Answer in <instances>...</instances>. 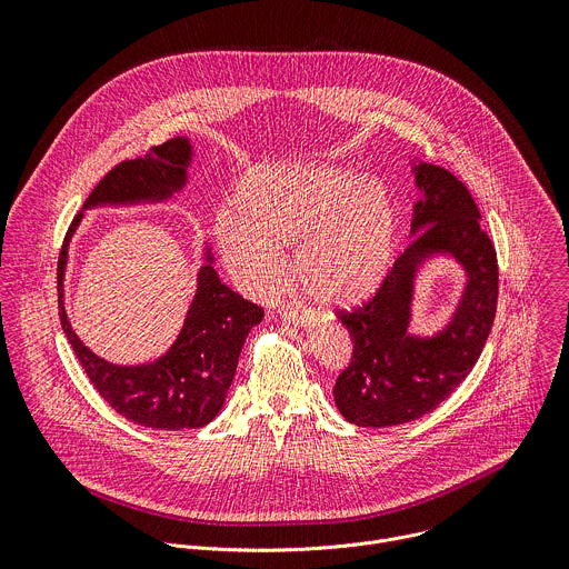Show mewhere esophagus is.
<instances>
[{"instance_id":"1","label":"esophagus","mask_w":569,"mask_h":569,"mask_svg":"<svg viewBox=\"0 0 569 569\" xmlns=\"http://www.w3.org/2000/svg\"><path fill=\"white\" fill-rule=\"evenodd\" d=\"M279 315L286 323H290V327H308V323H310V312L299 310V308H288L286 306V308L279 310Z\"/></svg>"}]
</instances>
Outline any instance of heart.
Here are the masks:
<instances>
[{
    "mask_svg": "<svg viewBox=\"0 0 569 569\" xmlns=\"http://www.w3.org/2000/svg\"><path fill=\"white\" fill-rule=\"evenodd\" d=\"M233 213L213 224L216 250L233 281L268 295L295 250L301 288L327 308H353L385 283L396 257V211L367 176L333 167H270L242 180Z\"/></svg>",
    "mask_w": 569,
    "mask_h": 569,
    "instance_id": "heart-1",
    "label": "heart"
}]
</instances>
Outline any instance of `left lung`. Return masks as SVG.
I'll list each match as a JSON object with an SVG mask.
<instances>
[{
    "mask_svg": "<svg viewBox=\"0 0 569 569\" xmlns=\"http://www.w3.org/2000/svg\"><path fill=\"white\" fill-rule=\"evenodd\" d=\"M421 200L412 213V242L380 290L351 312L340 310L353 358L336 380L340 415L360 428H389L437 410L472 371L489 340L498 308V254L479 227V209L450 171L419 161ZM452 256L467 272L462 299L435 337L411 333L418 270L432 256Z\"/></svg>",
    "mask_w": 569,
    "mask_h": 569,
    "instance_id": "8db88e82",
    "label": "left lung"
}]
</instances>
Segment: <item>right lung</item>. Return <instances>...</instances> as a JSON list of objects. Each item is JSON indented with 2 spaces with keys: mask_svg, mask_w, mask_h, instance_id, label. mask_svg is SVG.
Here are the masks:
<instances>
[{
  "mask_svg": "<svg viewBox=\"0 0 569 569\" xmlns=\"http://www.w3.org/2000/svg\"><path fill=\"white\" fill-rule=\"evenodd\" d=\"M191 159L193 146L187 137L154 146L146 157L126 159L94 187L83 209L169 200L187 187ZM80 220L83 211L73 218L58 257V308L62 331L90 382L114 412L137 426L196 430L211 423L222 410L240 349L263 319V308L220 283L207 248L196 297L171 349L146 365H112L80 342L64 312L67 250Z\"/></svg>",
  "mask_w": 569,
  "mask_h": 569,
  "instance_id": "1",
  "label": "right lung"
}]
</instances>
